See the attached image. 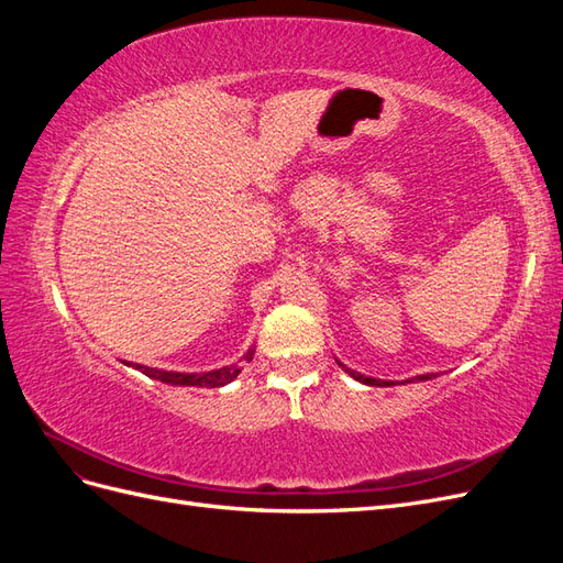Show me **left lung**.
<instances>
[{"instance_id": "8db88e82", "label": "left lung", "mask_w": 563, "mask_h": 563, "mask_svg": "<svg viewBox=\"0 0 563 563\" xmlns=\"http://www.w3.org/2000/svg\"><path fill=\"white\" fill-rule=\"evenodd\" d=\"M335 362H338V360H335ZM338 366H343V371H347L354 380H360V383H364V385H371V387H389V385H395V380H380V378H371V376H364V373H360V371H352V368H347L343 362H338ZM432 378H434V373H424V376H416V378L406 380V383H416V380H432Z\"/></svg>"}]
</instances>
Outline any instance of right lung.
Here are the masks:
<instances>
[{
    "instance_id": "1",
    "label": "right lung",
    "mask_w": 563,
    "mask_h": 563,
    "mask_svg": "<svg viewBox=\"0 0 563 563\" xmlns=\"http://www.w3.org/2000/svg\"><path fill=\"white\" fill-rule=\"evenodd\" d=\"M253 352H255V347H249V352L242 356L240 362H251ZM126 366H133L135 371L145 373V376L152 380H159L166 385H180V387H223L240 376L244 368L242 364H230V366L203 371V373H180V371H164V368H152V366L131 364V362Z\"/></svg>"
}]
</instances>
